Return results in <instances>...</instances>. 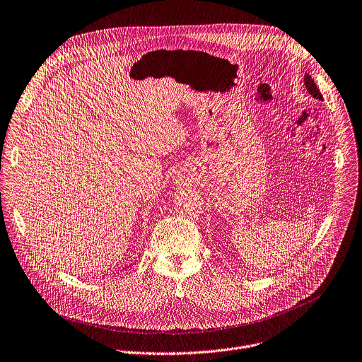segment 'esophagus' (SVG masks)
<instances>
[{"instance_id": "obj_1", "label": "esophagus", "mask_w": 362, "mask_h": 362, "mask_svg": "<svg viewBox=\"0 0 362 362\" xmlns=\"http://www.w3.org/2000/svg\"><path fill=\"white\" fill-rule=\"evenodd\" d=\"M175 182L176 185H187L189 182H192V176L189 175L187 170H180L176 176H175Z\"/></svg>"}]
</instances>
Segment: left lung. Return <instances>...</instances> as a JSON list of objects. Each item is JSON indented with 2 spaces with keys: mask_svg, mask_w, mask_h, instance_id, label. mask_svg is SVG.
I'll use <instances>...</instances> for the list:
<instances>
[{
  "mask_svg": "<svg viewBox=\"0 0 362 362\" xmlns=\"http://www.w3.org/2000/svg\"><path fill=\"white\" fill-rule=\"evenodd\" d=\"M303 81H304V86H305L307 92H308L314 99H317V100H324L321 92L318 90V88H317V85H315V82H314V79H313V76H311L310 74L305 72Z\"/></svg>",
  "mask_w": 362,
  "mask_h": 362,
  "instance_id": "8db88e82",
  "label": "left lung"
}]
</instances>
